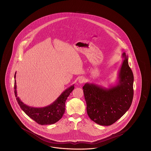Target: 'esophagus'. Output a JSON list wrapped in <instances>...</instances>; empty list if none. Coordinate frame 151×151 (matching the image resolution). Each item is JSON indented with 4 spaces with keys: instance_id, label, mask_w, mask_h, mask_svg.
Wrapping results in <instances>:
<instances>
[{
    "instance_id": "esophagus-1",
    "label": "esophagus",
    "mask_w": 151,
    "mask_h": 151,
    "mask_svg": "<svg viewBox=\"0 0 151 151\" xmlns=\"http://www.w3.org/2000/svg\"><path fill=\"white\" fill-rule=\"evenodd\" d=\"M84 81H85V79L84 78H83V77L80 78L79 80H78V83H79V84H83Z\"/></svg>"
}]
</instances>
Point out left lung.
Segmentation results:
<instances>
[{"instance_id":"obj_1","label":"left lung","mask_w":151,"mask_h":151,"mask_svg":"<svg viewBox=\"0 0 151 151\" xmlns=\"http://www.w3.org/2000/svg\"><path fill=\"white\" fill-rule=\"evenodd\" d=\"M122 65L115 85L109 88L86 83L83 87L86 111L93 121L102 126H110L121 118L129 109L134 96V75L124 52Z\"/></svg>"}]
</instances>
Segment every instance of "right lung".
Returning a JSON list of instances; mask_svg holds the SVG:
<instances>
[{
    "label": "right lung",
    "mask_w": 151,
    "mask_h": 151,
    "mask_svg": "<svg viewBox=\"0 0 151 151\" xmlns=\"http://www.w3.org/2000/svg\"><path fill=\"white\" fill-rule=\"evenodd\" d=\"M16 73L14 74V94L17 101L24 112L31 119L41 125L52 124L60 120L65 112V102L74 89V84L68 87L50 105L42 108H35L25 104L17 96Z\"/></svg>",
    "instance_id": "1"
}]
</instances>
